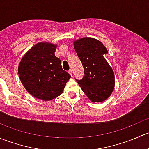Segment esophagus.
<instances>
[{"label": "esophagus", "mask_w": 149, "mask_h": 149, "mask_svg": "<svg viewBox=\"0 0 149 149\" xmlns=\"http://www.w3.org/2000/svg\"><path fill=\"white\" fill-rule=\"evenodd\" d=\"M68 73L70 75V76H72V75H73V71H72L71 69H70V70H68Z\"/></svg>", "instance_id": "34e87169"}]
</instances>
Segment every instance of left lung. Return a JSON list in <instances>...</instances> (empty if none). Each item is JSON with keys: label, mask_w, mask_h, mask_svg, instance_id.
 I'll return each instance as SVG.
<instances>
[{"label": "left lung", "mask_w": 149, "mask_h": 149, "mask_svg": "<svg viewBox=\"0 0 149 149\" xmlns=\"http://www.w3.org/2000/svg\"><path fill=\"white\" fill-rule=\"evenodd\" d=\"M73 45L84 69V77L76 81L93 102L104 101L115 86L113 70L104 58L108 53L106 47L101 42L88 37L76 40Z\"/></svg>", "instance_id": "1"}]
</instances>
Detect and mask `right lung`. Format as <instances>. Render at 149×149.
<instances>
[{
	"label": "right lung",
	"mask_w": 149,
	"mask_h": 149,
	"mask_svg": "<svg viewBox=\"0 0 149 149\" xmlns=\"http://www.w3.org/2000/svg\"><path fill=\"white\" fill-rule=\"evenodd\" d=\"M56 45L40 42L26 52L19 65V76L31 95L49 101L63 93L70 76L63 70L60 58L55 55Z\"/></svg>",
	"instance_id": "obj_1"
}]
</instances>
